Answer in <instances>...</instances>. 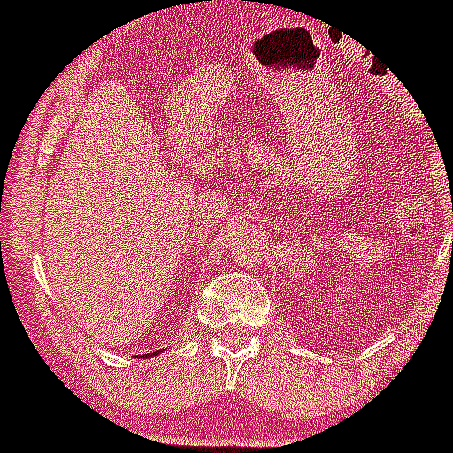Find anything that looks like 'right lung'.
<instances>
[{
    "instance_id": "obj_1",
    "label": "right lung",
    "mask_w": 453,
    "mask_h": 453,
    "mask_svg": "<svg viewBox=\"0 0 453 453\" xmlns=\"http://www.w3.org/2000/svg\"><path fill=\"white\" fill-rule=\"evenodd\" d=\"M153 355H155V353H146V355H142V357H153Z\"/></svg>"
}]
</instances>
